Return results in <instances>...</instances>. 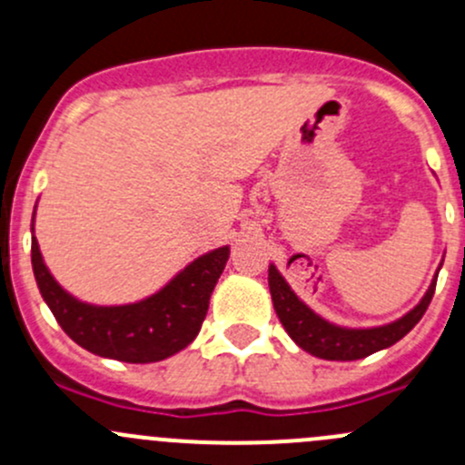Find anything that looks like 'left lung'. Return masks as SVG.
<instances>
[{"mask_svg": "<svg viewBox=\"0 0 465 465\" xmlns=\"http://www.w3.org/2000/svg\"><path fill=\"white\" fill-rule=\"evenodd\" d=\"M436 276L432 285L428 288V292H425V297L420 299V303L414 311H410L398 322L378 328H341L322 320L320 315H315V312L290 290V285L285 283V279L279 274V270H276L274 265H270L267 283H270L272 303H274L276 315H279V320L283 323L285 331H288V335L292 337L303 351H308V353L317 355V358L322 360L349 362V360L367 358V355L387 349V346L402 340V337L420 322L425 311H428L430 302H432L434 297Z\"/></svg>", "mask_w": 465, "mask_h": 465, "instance_id": "obj_1", "label": "left lung"}]
</instances>
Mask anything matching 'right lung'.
Returning a JSON list of instances; mask_svg holds the SVG:
<instances>
[{"label":"right lung","mask_w":465,"mask_h":465,"mask_svg":"<svg viewBox=\"0 0 465 465\" xmlns=\"http://www.w3.org/2000/svg\"><path fill=\"white\" fill-rule=\"evenodd\" d=\"M229 259V247L200 256L166 288L128 306H89L64 292L31 241V262L42 299L76 344L101 358L145 364L186 349L203 328L209 299Z\"/></svg>","instance_id":"add662e5"}]
</instances>
